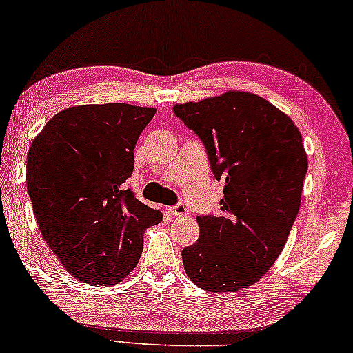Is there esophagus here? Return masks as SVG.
Segmentation results:
<instances>
[{
	"mask_svg": "<svg viewBox=\"0 0 353 353\" xmlns=\"http://www.w3.org/2000/svg\"><path fill=\"white\" fill-rule=\"evenodd\" d=\"M171 214L176 215V217H185V215L188 214V210L185 208V204L179 203V204H176V206H172Z\"/></svg>",
	"mask_w": 353,
	"mask_h": 353,
	"instance_id": "esophagus-1",
	"label": "esophagus"
}]
</instances>
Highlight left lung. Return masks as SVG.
I'll return each mask as SVG.
<instances>
[{"mask_svg": "<svg viewBox=\"0 0 353 353\" xmlns=\"http://www.w3.org/2000/svg\"><path fill=\"white\" fill-rule=\"evenodd\" d=\"M172 110L206 147L215 179L225 181L220 217H198L201 234L182 250L187 276L215 293L254 285L281 255L301 204V133L282 110L247 92Z\"/></svg>", "mask_w": 353, "mask_h": 353, "instance_id": "obj_1", "label": "left lung"}]
</instances>
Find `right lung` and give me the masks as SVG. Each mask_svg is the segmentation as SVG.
<instances>
[{
  "label": "right lung",
  "mask_w": 353,
  "mask_h": 353,
  "mask_svg": "<svg viewBox=\"0 0 353 353\" xmlns=\"http://www.w3.org/2000/svg\"><path fill=\"white\" fill-rule=\"evenodd\" d=\"M154 108L125 103L61 110L26 157V188L47 245L68 272L114 285L138 265L145 228L161 222L122 183L134 168V145Z\"/></svg>",
  "instance_id": "1"
}]
</instances>
